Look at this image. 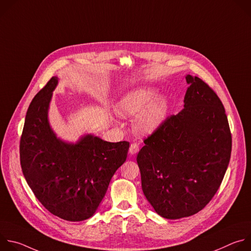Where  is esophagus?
<instances>
[{"label": "esophagus", "mask_w": 251, "mask_h": 251, "mask_svg": "<svg viewBox=\"0 0 251 251\" xmlns=\"http://www.w3.org/2000/svg\"><path fill=\"white\" fill-rule=\"evenodd\" d=\"M139 152V145L137 144V143H132V144L130 145V148H129V153L131 155H135Z\"/></svg>", "instance_id": "1"}]
</instances>
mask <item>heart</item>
Returning <instances> with one entry per match:
<instances>
[{
  "label": "heart",
  "mask_w": 251,
  "mask_h": 251,
  "mask_svg": "<svg viewBox=\"0 0 251 251\" xmlns=\"http://www.w3.org/2000/svg\"><path fill=\"white\" fill-rule=\"evenodd\" d=\"M153 87L142 86L125 94L115 105L121 117H135L134 128L143 135L157 132L168 114V102Z\"/></svg>",
  "instance_id": "heart-1"
}]
</instances>
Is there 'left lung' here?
Wrapping results in <instances>:
<instances>
[{
    "label": "left lung",
    "mask_w": 251,
    "mask_h": 251,
    "mask_svg": "<svg viewBox=\"0 0 251 251\" xmlns=\"http://www.w3.org/2000/svg\"><path fill=\"white\" fill-rule=\"evenodd\" d=\"M184 109L144 140L137 155L142 190L162 218L201 210L216 195L231 153L225 107L205 82L188 75Z\"/></svg>",
    "instance_id": "left-lung-1"
}]
</instances>
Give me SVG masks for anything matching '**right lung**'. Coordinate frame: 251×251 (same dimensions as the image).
I'll list each match as a JSON object with an SVG mask.
<instances>
[{
    "label": "right lung",
    "instance_id": "add662e5",
    "mask_svg": "<svg viewBox=\"0 0 251 251\" xmlns=\"http://www.w3.org/2000/svg\"><path fill=\"white\" fill-rule=\"evenodd\" d=\"M58 84L53 76L31 100L20 144L23 174L34 196L54 216L81 222L91 218L117 169L126 161L129 142L111 143L85 134L68 143L50 127L49 109Z\"/></svg>",
    "mask_w": 251,
    "mask_h": 251
}]
</instances>
